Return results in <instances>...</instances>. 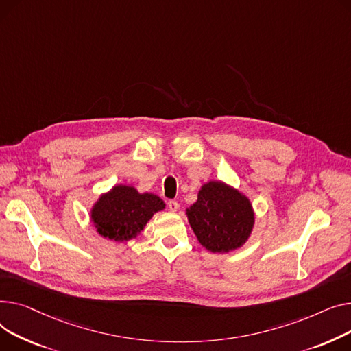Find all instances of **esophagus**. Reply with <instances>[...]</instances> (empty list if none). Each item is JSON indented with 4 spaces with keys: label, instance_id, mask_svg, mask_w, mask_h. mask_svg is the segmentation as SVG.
Masks as SVG:
<instances>
[{
    "label": "esophagus",
    "instance_id": "obj_1",
    "mask_svg": "<svg viewBox=\"0 0 351 351\" xmlns=\"http://www.w3.org/2000/svg\"><path fill=\"white\" fill-rule=\"evenodd\" d=\"M167 205H169V210H170L171 213H176V211L178 210V207H180L177 201H169Z\"/></svg>",
    "mask_w": 351,
    "mask_h": 351
}]
</instances>
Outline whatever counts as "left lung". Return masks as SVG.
<instances>
[{
	"mask_svg": "<svg viewBox=\"0 0 351 351\" xmlns=\"http://www.w3.org/2000/svg\"><path fill=\"white\" fill-rule=\"evenodd\" d=\"M185 215L198 242L213 254L239 250L255 225L251 199L219 180L201 185L197 201L185 210Z\"/></svg>",
	"mask_w": 351,
	"mask_h": 351,
	"instance_id": "8db88e82",
	"label": "left lung"
}]
</instances>
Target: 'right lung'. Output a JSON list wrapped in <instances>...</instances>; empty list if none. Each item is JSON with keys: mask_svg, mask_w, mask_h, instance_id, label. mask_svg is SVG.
Masks as SVG:
<instances>
[{"mask_svg": "<svg viewBox=\"0 0 351 351\" xmlns=\"http://www.w3.org/2000/svg\"><path fill=\"white\" fill-rule=\"evenodd\" d=\"M164 201L153 193H138L133 185L116 184L99 195L90 208V222L96 232L109 241L128 242L138 237Z\"/></svg>", "mask_w": 351, "mask_h": 351, "instance_id": "add662e5", "label": "right lung"}]
</instances>
